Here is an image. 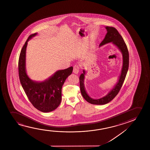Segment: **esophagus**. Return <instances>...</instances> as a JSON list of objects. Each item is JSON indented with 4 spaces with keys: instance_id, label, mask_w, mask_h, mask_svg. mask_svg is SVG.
Masks as SVG:
<instances>
[{
    "instance_id": "esophagus-1",
    "label": "esophagus",
    "mask_w": 150,
    "mask_h": 150,
    "mask_svg": "<svg viewBox=\"0 0 150 150\" xmlns=\"http://www.w3.org/2000/svg\"><path fill=\"white\" fill-rule=\"evenodd\" d=\"M79 71V66L78 65H75L73 67V72L75 74H78Z\"/></svg>"
}]
</instances>
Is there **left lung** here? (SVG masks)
Here are the masks:
<instances>
[{
    "label": "left lung",
    "instance_id": "1",
    "mask_svg": "<svg viewBox=\"0 0 150 150\" xmlns=\"http://www.w3.org/2000/svg\"><path fill=\"white\" fill-rule=\"evenodd\" d=\"M105 28L107 29L108 32L107 34L105 35V38L100 43L99 46H101L106 43L112 42L115 45H116L117 47L119 48V50L121 51L122 53L123 66H122L121 75L119 77L118 82L115 86L114 88L110 91L109 93V94L105 96L98 99H93L91 98L88 96V95L87 94L86 91L84 89V83H83L85 71L84 70L83 71V73L81 74L79 77L80 92L84 99L88 103L93 105H105L110 102L112 99L115 98V96L118 94L119 91L123 84V82L125 81V77L127 74L129 66V54L127 46L126 45L123 38L115 28L106 27Z\"/></svg>",
    "mask_w": 150,
    "mask_h": 150
}]
</instances>
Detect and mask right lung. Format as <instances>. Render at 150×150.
Here are the masks:
<instances>
[{
    "label": "right lung",
    "mask_w": 150,
    "mask_h": 150,
    "mask_svg": "<svg viewBox=\"0 0 150 150\" xmlns=\"http://www.w3.org/2000/svg\"><path fill=\"white\" fill-rule=\"evenodd\" d=\"M37 33L29 36L21 50L18 60V73L21 84L29 100L39 111L47 113L55 110L62 101V86L72 74L73 68L59 70L43 82L31 80L25 71V51L28 41Z\"/></svg>",
    "instance_id": "add662e5"
}]
</instances>
